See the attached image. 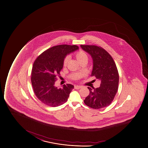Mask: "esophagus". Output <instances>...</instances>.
Listing matches in <instances>:
<instances>
[{"mask_svg":"<svg viewBox=\"0 0 148 148\" xmlns=\"http://www.w3.org/2000/svg\"><path fill=\"white\" fill-rule=\"evenodd\" d=\"M81 88V86H74V88L75 89H76V90H78V89H79V88Z\"/></svg>","mask_w":148,"mask_h":148,"instance_id":"esophagus-1","label":"esophagus"}]
</instances>
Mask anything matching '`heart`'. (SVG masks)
I'll list each match as a JSON object with an SVG mask.
<instances>
[{"mask_svg":"<svg viewBox=\"0 0 148 148\" xmlns=\"http://www.w3.org/2000/svg\"><path fill=\"white\" fill-rule=\"evenodd\" d=\"M75 56L77 60H78L79 62H81L84 60H88V56L85 51L82 50H79L77 51L75 53ZM70 60V56H66L63 59V65L65 66L68 64V62Z\"/></svg>","mask_w":148,"mask_h":148,"instance_id":"1","label":"heart"}]
</instances>
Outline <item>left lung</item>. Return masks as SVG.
Wrapping results in <instances>:
<instances>
[{"label":"left lung","instance_id":"1","mask_svg":"<svg viewBox=\"0 0 148 148\" xmlns=\"http://www.w3.org/2000/svg\"><path fill=\"white\" fill-rule=\"evenodd\" d=\"M93 60L91 76L101 81L98 88L88 87L90 94L84 100L88 106L99 109L108 106L113 101L118 91L119 75L114 60L108 52L95 45H81Z\"/></svg>","mask_w":148,"mask_h":148}]
</instances>
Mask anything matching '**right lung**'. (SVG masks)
Wrapping results in <instances>:
<instances>
[{
	"label": "right lung",
	"mask_w": 148,
	"mask_h": 148,
	"mask_svg": "<svg viewBox=\"0 0 148 148\" xmlns=\"http://www.w3.org/2000/svg\"><path fill=\"white\" fill-rule=\"evenodd\" d=\"M78 49L76 45L55 46L45 51L35 60L32 68V86L36 97L44 104L55 107L67 101L74 86L68 84L58 88L55 84L63 68L64 57Z\"/></svg>",
	"instance_id": "add662e5"
}]
</instances>
